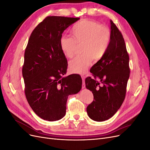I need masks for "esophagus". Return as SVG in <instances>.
Wrapping results in <instances>:
<instances>
[{
    "label": "esophagus",
    "instance_id": "34e87169",
    "mask_svg": "<svg viewBox=\"0 0 150 150\" xmlns=\"http://www.w3.org/2000/svg\"><path fill=\"white\" fill-rule=\"evenodd\" d=\"M81 78L83 79V85H82V88L84 89L86 88L85 85V76L84 75H81Z\"/></svg>",
    "mask_w": 150,
    "mask_h": 150
}]
</instances>
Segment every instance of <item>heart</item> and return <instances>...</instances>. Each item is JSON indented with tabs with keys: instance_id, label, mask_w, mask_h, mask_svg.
I'll return each instance as SVG.
<instances>
[{
	"instance_id": "b5f03b06",
	"label": "heart",
	"mask_w": 150,
	"mask_h": 150,
	"mask_svg": "<svg viewBox=\"0 0 150 150\" xmlns=\"http://www.w3.org/2000/svg\"><path fill=\"white\" fill-rule=\"evenodd\" d=\"M71 34L72 39L67 36L60 38V47L67 57L72 58L77 47L82 46L81 53L83 55L71 61L69 69L72 73L84 74L93 59L98 61L106 54L111 42V30L96 21L84 19L72 27Z\"/></svg>"
}]
</instances>
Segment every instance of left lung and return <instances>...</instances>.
<instances>
[{"label": "left lung", "mask_w": 150, "mask_h": 150, "mask_svg": "<svg viewBox=\"0 0 150 150\" xmlns=\"http://www.w3.org/2000/svg\"><path fill=\"white\" fill-rule=\"evenodd\" d=\"M111 42L106 54L91 68L94 78L85 79L94 101L86 108L88 115L96 121H104L114 115L123 103L129 77V55L123 37L111 20ZM101 83L102 85L99 86Z\"/></svg>", "instance_id": "8db88e82"}]
</instances>
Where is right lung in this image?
<instances>
[{
    "label": "right lung",
    "mask_w": 150,
    "mask_h": 150,
    "mask_svg": "<svg viewBox=\"0 0 150 150\" xmlns=\"http://www.w3.org/2000/svg\"><path fill=\"white\" fill-rule=\"evenodd\" d=\"M79 19L47 17L34 29L25 48L22 67L25 97L32 110L44 120L62 118L69 95L77 94L82 88L79 75L62 77L67 61L59 45L63 32Z\"/></svg>",
    "instance_id": "add662e5"
}]
</instances>
